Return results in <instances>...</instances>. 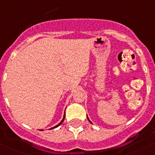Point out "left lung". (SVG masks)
Here are the masks:
<instances>
[{"mask_svg":"<svg viewBox=\"0 0 155 155\" xmlns=\"http://www.w3.org/2000/svg\"><path fill=\"white\" fill-rule=\"evenodd\" d=\"M87 119H88V118H87ZM88 120H89V119H88ZM89 122L91 123V121H90V120H89Z\"/></svg>","mask_w":155,"mask_h":155,"instance_id":"1","label":"left lung"}]
</instances>
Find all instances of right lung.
Returning <instances> with one entry per match:
<instances>
[{
  "mask_svg": "<svg viewBox=\"0 0 155 155\" xmlns=\"http://www.w3.org/2000/svg\"><path fill=\"white\" fill-rule=\"evenodd\" d=\"M64 117H65V114H64V118H63V119H62V120L61 121V123H58V124L56 126H54V127H53V128H51V129H54V128H56V127H58V126H59L60 125H61V123H63V121H64Z\"/></svg>",
  "mask_w": 155,
  "mask_h": 155,
  "instance_id": "obj_1",
  "label": "right lung"
}]
</instances>
